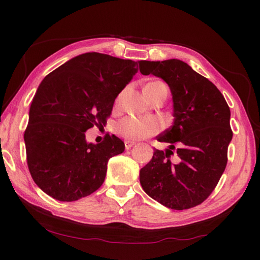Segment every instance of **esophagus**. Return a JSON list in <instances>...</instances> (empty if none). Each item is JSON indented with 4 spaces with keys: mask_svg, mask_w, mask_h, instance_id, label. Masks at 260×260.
I'll list each match as a JSON object with an SVG mask.
<instances>
[{
    "mask_svg": "<svg viewBox=\"0 0 260 260\" xmlns=\"http://www.w3.org/2000/svg\"><path fill=\"white\" fill-rule=\"evenodd\" d=\"M135 145V142H132V141H125V148L126 150H131L132 147Z\"/></svg>",
    "mask_w": 260,
    "mask_h": 260,
    "instance_id": "34e87169",
    "label": "esophagus"
}]
</instances>
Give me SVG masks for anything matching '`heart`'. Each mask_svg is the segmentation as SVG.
<instances>
[{"label": "heart", "mask_w": 260, "mask_h": 260, "mask_svg": "<svg viewBox=\"0 0 260 260\" xmlns=\"http://www.w3.org/2000/svg\"><path fill=\"white\" fill-rule=\"evenodd\" d=\"M152 84H155V82H151V84L147 85ZM119 102L120 96L116 99V105H118ZM161 128V120L155 116H142V117L126 116L116 124L115 132L127 141H139L157 134Z\"/></svg>", "instance_id": "1"}]
</instances>
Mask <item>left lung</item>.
Instances as JSON below:
<instances>
[{"instance_id": "obj_1", "label": "left lung", "mask_w": 260, "mask_h": 260, "mask_svg": "<svg viewBox=\"0 0 260 260\" xmlns=\"http://www.w3.org/2000/svg\"><path fill=\"white\" fill-rule=\"evenodd\" d=\"M143 75L162 78L173 99V125L157 136L169 143L167 151L154 150L140 171L148 196L174 210L202 203L217 186L227 165L230 109L220 90L206 77L178 59L142 61ZM176 149L177 159H170Z\"/></svg>"}]
</instances>
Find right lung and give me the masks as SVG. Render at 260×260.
Listing matches in <instances>:
<instances>
[{"mask_svg":"<svg viewBox=\"0 0 260 260\" xmlns=\"http://www.w3.org/2000/svg\"><path fill=\"white\" fill-rule=\"evenodd\" d=\"M133 60L87 52L45 77L30 107L24 132L27 168L33 181L59 201H76L104 183L110 157L125 145L115 135L99 144L86 131L106 123L118 93L133 79Z\"/></svg>","mask_w":260,"mask_h":260,"instance_id":"obj_1","label":"right lung"}]
</instances>
